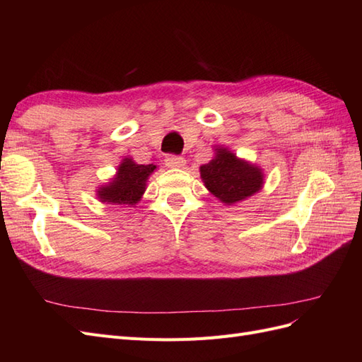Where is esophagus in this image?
Listing matches in <instances>:
<instances>
[{
	"mask_svg": "<svg viewBox=\"0 0 362 362\" xmlns=\"http://www.w3.org/2000/svg\"><path fill=\"white\" fill-rule=\"evenodd\" d=\"M164 164H166L168 168H182L185 164V160L181 156H172L170 154V156L164 158Z\"/></svg>",
	"mask_w": 362,
	"mask_h": 362,
	"instance_id": "34e87169",
	"label": "esophagus"
}]
</instances>
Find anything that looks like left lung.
I'll use <instances>...</instances> for the list:
<instances>
[{
	"mask_svg": "<svg viewBox=\"0 0 362 362\" xmlns=\"http://www.w3.org/2000/svg\"><path fill=\"white\" fill-rule=\"evenodd\" d=\"M217 156L201 166L205 187L225 204L246 199L262 187V173L258 168L238 160L233 152L216 149Z\"/></svg>",
	"mask_w": 362,
	"mask_h": 362,
	"instance_id": "1",
	"label": "left lung"
}]
</instances>
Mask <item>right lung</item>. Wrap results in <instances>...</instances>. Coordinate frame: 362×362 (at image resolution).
Returning <instances> with one entry per match:
<instances>
[{
	"instance_id": "right-lung-1",
	"label": "right lung",
	"mask_w": 362,
	"mask_h": 362,
	"mask_svg": "<svg viewBox=\"0 0 362 362\" xmlns=\"http://www.w3.org/2000/svg\"><path fill=\"white\" fill-rule=\"evenodd\" d=\"M156 168V164H136L131 158H125L117 168L113 181L98 192V198L119 205L137 204L145 192L148 177Z\"/></svg>"
}]
</instances>
